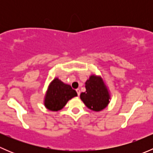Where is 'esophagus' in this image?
I'll list each match as a JSON object with an SVG mask.
<instances>
[{
	"instance_id": "34e87169",
	"label": "esophagus",
	"mask_w": 153,
	"mask_h": 153,
	"mask_svg": "<svg viewBox=\"0 0 153 153\" xmlns=\"http://www.w3.org/2000/svg\"><path fill=\"white\" fill-rule=\"evenodd\" d=\"M76 92H77V93H78V96H79L80 94H81V91H80V89H76Z\"/></svg>"
}]
</instances>
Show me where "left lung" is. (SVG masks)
<instances>
[{"mask_svg":"<svg viewBox=\"0 0 153 153\" xmlns=\"http://www.w3.org/2000/svg\"><path fill=\"white\" fill-rule=\"evenodd\" d=\"M86 92H81L80 98L91 110L99 112L107 106L110 95L104 79L101 76L90 75L85 83Z\"/></svg>","mask_w":153,"mask_h":153,"instance_id":"1","label":"left lung"}]
</instances>
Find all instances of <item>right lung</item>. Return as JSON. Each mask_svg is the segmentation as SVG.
Returning <instances> with one entry per match:
<instances>
[{"label":"right lung","instance_id":"1","mask_svg":"<svg viewBox=\"0 0 153 153\" xmlns=\"http://www.w3.org/2000/svg\"><path fill=\"white\" fill-rule=\"evenodd\" d=\"M77 95L76 91L72 89L70 85L55 78L48 86L44 97V106L51 111L61 110L69 100Z\"/></svg>","mask_w":153,"mask_h":153}]
</instances>
